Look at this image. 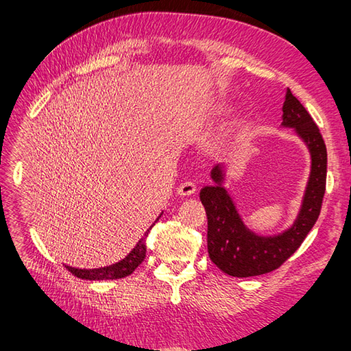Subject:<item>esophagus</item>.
Masks as SVG:
<instances>
[{"mask_svg":"<svg viewBox=\"0 0 351 351\" xmlns=\"http://www.w3.org/2000/svg\"><path fill=\"white\" fill-rule=\"evenodd\" d=\"M196 190H197V187H196L195 182L185 181V182H182V184L180 185V187H178V195H181V196H191L193 193H196Z\"/></svg>","mask_w":351,"mask_h":351,"instance_id":"esophagus-1","label":"esophagus"}]
</instances>
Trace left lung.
<instances>
[{
  "instance_id": "left-lung-1",
  "label": "left lung",
  "mask_w": 351,
  "mask_h": 351,
  "mask_svg": "<svg viewBox=\"0 0 351 351\" xmlns=\"http://www.w3.org/2000/svg\"><path fill=\"white\" fill-rule=\"evenodd\" d=\"M283 126L294 128L311 152V175L300 213L285 232L261 237L245 228L240 214L223 187V169L211 170L214 185L200 190V202L208 219V253L223 273L234 278H250L279 268L300 247L322 211L326 191L327 151L314 119L288 88L283 102Z\"/></svg>"
}]
</instances>
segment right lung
I'll use <instances>...</instances> for the list:
<instances>
[{
	"label": "right lung",
	"mask_w": 351,
	"mask_h": 351,
	"mask_svg": "<svg viewBox=\"0 0 351 351\" xmlns=\"http://www.w3.org/2000/svg\"><path fill=\"white\" fill-rule=\"evenodd\" d=\"M151 228H149L146 230V234L141 237V240L136 244V247H134L122 261H119V263H116L113 265L101 267V268H90V270H86V268L69 267V265H64V267L68 268V270L73 276H77V278H80V279H86V280H108V279L126 278V276H130L141 263H143V259L146 256V237L149 234V230H151Z\"/></svg>",
	"instance_id": "right-lung-1"
}]
</instances>
